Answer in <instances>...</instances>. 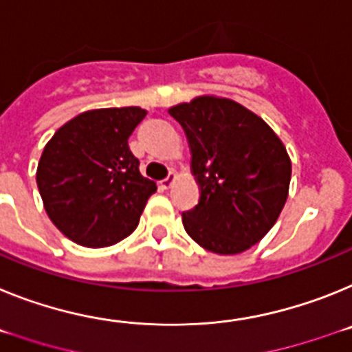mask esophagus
Instances as JSON below:
<instances>
[{
  "instance_id": "obj_1",
  "label": "esophagus",
  "mask_w": 352,
  "mask_h": 352,
  "mask_svg": "<svg viewBox=\"0 0 352 352\" xmlns=\"http://www.w3.org/2000/svg\"><path fill=\"white\" fill-rule=\"evenodd\" d=\"M175 179H177V173L172 172V173H170V175L166 177V179L161 180V184H159V186H161V188H163V189H170V188H172L173 182H175Z\"/></svg>"
}]
</instances>
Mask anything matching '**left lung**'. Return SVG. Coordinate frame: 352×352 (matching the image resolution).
<instances>
[{"mask_svg":"<svg viewBox=\"0 0 352 352\" xmlns=\"http://www.w3.org/2000/svg\"><path fill=\"white\" fill-rule=\"evenodd\" d=\"M168 113L182 125L200 188L182 212L189 237L218 255L246 252L267 234L289 197L285 145L258 115L232 99L195 97Z\"/></svg>","mask_w":352,"mask_h":352,"instance_id":"8db88e82","label":"left lung"}]
</instances>
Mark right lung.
Segmentation results:
<instances>
[{
  "mask_svg": "<svg viewBox=\"0 0 352 352\" xmlns=\"http://www.w3.org/2000/svg\"><path fill=\"white\" fill-rule=\"evenodd\" d=\"M145 109L102 108L79 113L44 146L36 186L54 227L85 248H106L138 227L154 180L140 173L129 136Z\"/></svg>",
  "mask_w": 352,
  "mask_h": 352,
  "instance_id": "1",
  "label": "right lung"
}]
</instances>
